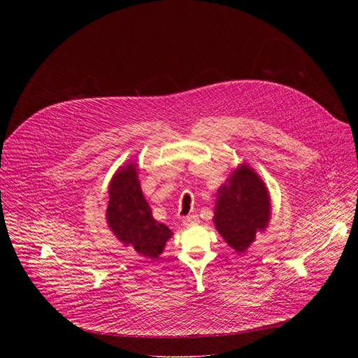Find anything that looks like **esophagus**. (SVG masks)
Wrapping results in <instances>:
<instances>
[{
	"label": "esophagus",
	"instance_id": "esophagus-1",
	"mask_svg": "<svg viewBox=\"0 0 358 358\" xmlns=\"http://www.w3.org/2000/svg\"><path fill=\"white\" fill-rule=\"evenodd\" d=\"M199 222H200V219H199L197 215H190V216L183 219V224L185 226H193V224H197Z\"/></svg>",
	"mask_w": 358,
	"mask_h": 358
}]
</instances>
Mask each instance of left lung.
I'll return each mask as SVG.
<instances>
[{
  "instance_id": "left-lung-1",
  "label": "left lung",
  "mask_w": 358,
  "mask_h": 358,
  "mask_svg": "<svg viewBox=\"0 0 358 358\" xmlns=\"http://www.w3.org/2000/svg\"><path fill=\"white\" fill-rule=\"evenodd\" d=\"M271 219L267 186L255 169L243 162L217 189L213 223L217 233L238 255L263 233Z\"/></svg>"
}]
</instances>
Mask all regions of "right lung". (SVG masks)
I'll return each mask as SVG.
<instances>
[{
  "label": "right lung",
  "mask_w": 358,
  "mask_h": 358,
  "mask_svg": "<svg viewBox=\"0 0 358 358\" xmlns=\"http://www.w3.org/2000/svg\"><path fill=\"white\" fill-rule=\"evenodd\" d=\"M138 173L139 164L135 159L128 161L115 171L107 189L106 220L108 229L121 244L154 260L162 254L166 241L173 233L154 219L152 208L143 196Z\"/></svg>",
  "instance_id": "1"
}]
</instances>
